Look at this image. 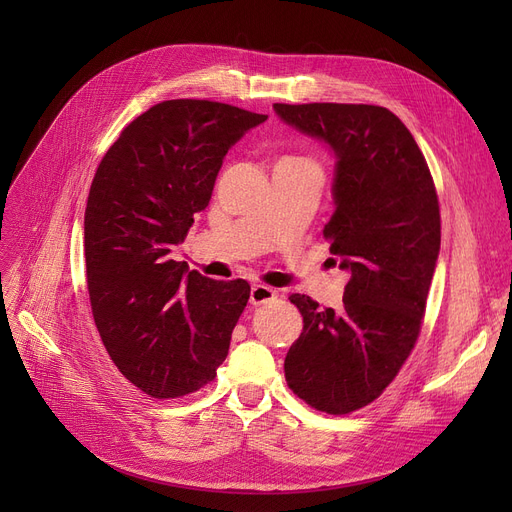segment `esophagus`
<instances>
[{
  "label": "esophagus",
  "mask_w": 512,
  "mask_h": 512,
  "mask_svg": "<svg viewBox=\"0 0 512 512\" xmlns=\"http://www.w3.org/2000/svg\"><path fill=\"white\" fill-rule=\"evenodd\" d=\"M276 297H278V290L265 286V284H253V288H251V305L253 307L272 303Z\"/></svg>",
  "instance_id": "34e87169"
}]
</instances>
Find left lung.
<instances>
[{
	"label": "left lung",
	"instance_id": "left-lung-1",
	"mask_svg": "<svg viewBox=\"0 0 512 512\" xmlns=\"http://www.w3.org/2000/svg\"><path fill=\"white\" fill-rule=\"evenodd\" d=\"M288 126L334 157L330 253L351 274L342 309L292 294L303 332L290 346V390L330 415L378 398L417 342L440 253V205L413 134L390 110L365 103H274Z\"/></svg>",
	"mask_w": 512,
	"mask_h": 512
}]
</instances>
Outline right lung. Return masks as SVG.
<instances>
[{
	"label": "right lung",
	"instance_id": "add662e5",
	"mask_svg": "<svg viewBox=\"0 0 512 512\" xmlns=\"http://www.w3.org/2000/svg\"><path fill=\"white\" fill-rule=\"evenodd\" d=\"M265 114L207 99L161 101L107 149L85 209L87 288L107 355L153 398L215 378L251 286L170 257L209 205L228 149Z\"/></svg>",
	"mask_w": 512,
	"mask_h": 512
}]
</instances>
